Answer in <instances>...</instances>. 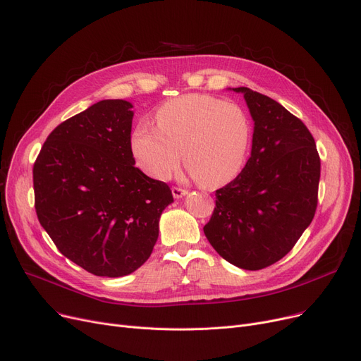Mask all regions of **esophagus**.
Wrapping results in <instances>:
<instances>
[{"mask_svg": "<svg viewBox=\"0 0 361 361\" xmlns=\"http://www.w3.org/2000/svg\"><path fill=\"white\" fill-rule=\"evenodd\" d=\"M172 194H173V197L175 198H182L183 195H186L188 194V190L186 189H182V188H178V186H173L172 188Z\"/></svg>", "mask_w": 361, "mask_h": 361, "instance_id": "esophagus-1", "label": "esophagus"}]
</instances>
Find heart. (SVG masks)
I'll list each match as a JSON object with an SVG mask.
<instances>
[{
  "label": "heart",
  "instance_id": "obj_1",
  "mask_svg": "<svg viewBox=\"0 0 361 361\" xmlns=\"http://www.w3.org/2000/svg\"><path fill=\"white\" fill-rule=\"evenodd\" d=\"M156 125L140 122L131 135L133 156L147 175L171 179L182 157L207 188L219 186L239 172L250 138L249 119L239 104L207 94H185L160 106Z\"/></svg>",
  "mask_w": 361,
  "mask_h": 361
}]
</instances>
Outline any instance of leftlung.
<instances>
[{
	"instance_id": "obj_1",
	"label": "left lung",
	"mask_w": 361,
	"mask_h": 361,
	"mask_svg": "<svg viewBox=\"0 0 361 361\" xmlns=\"http://www.w3.org/2000/svg\"><path fill=\"white\" fill-rule=\"evenodd\" d=\"M253 119L250 157L243 171L216 190L204 233L219 255L257 271L280 261L313 220L321 159L306 125L274 99L247 87Z\"/></svg>"
}]
</instances>
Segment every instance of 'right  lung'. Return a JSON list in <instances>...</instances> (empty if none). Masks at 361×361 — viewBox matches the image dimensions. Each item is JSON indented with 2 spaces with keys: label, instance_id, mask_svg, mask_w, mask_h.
<instances>
[{
  "label": "right lung",
  "instance_id": "right-lung-1",
  "mask_svg": "<svg viewBox=\"0 0 361 361\" xmlns=\"http://www.w3.org/2000/svg\"><path fill=\"white\" fill-rule=\"evenodd\" d=\"M133 104L100 100L49 134L33 166L39 223L63 257L99 277L138 269L173 202L164 182L135 167Z\"/></svg>",
  "mask_w": 361,
  "mask_h": 361
}]
</instances>
